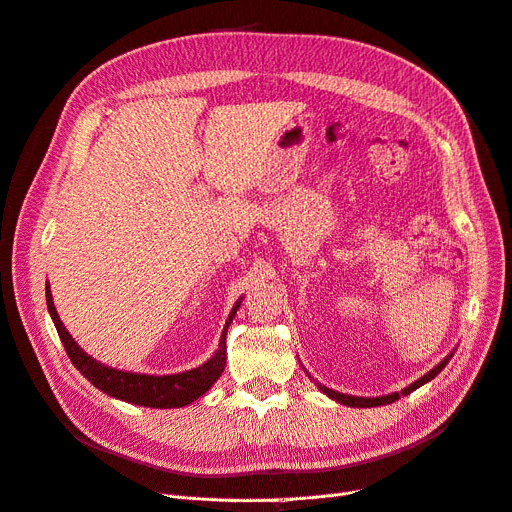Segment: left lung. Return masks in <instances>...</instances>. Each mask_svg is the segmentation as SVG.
<instances>
[{"instance_id": "8db88e82", "label": "left lung", "mask_w": 512, "mask_h": 512, "mask_svg": "<svg viewBox=\"0 0 512 512\" xmlns=\"http://www.w3.org/2000/svg\"><path fill=\"white\" fill-rule=\"evenodd\" d=\"M454 357V353H449L439 365H435L431 372L428 374H424L422 378H418L416 382H412L410 386H405L401 393H391V395H384V397H353V395H342V393H338V391H332V388H327V386H323V384H317L319 386V391L321 393H325L327 397L330 399H334V401H338V403H342V405H349V407H378V405H388V403H395L397 399H401V395H410L412 391H416V388H420L422 384H426V382H431L443 367L447 365V361Z\"/></svg>"}]
</instances>
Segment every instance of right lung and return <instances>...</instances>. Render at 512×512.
Returning a JSON list of instances; mask_svg holds the SVG:
<instances>
[{
  "mask_svg": "<svg viewBox=\"0 0 512 512\" xmlns=\"http://www.w3.org/2000/svg\"><path fill=\"white\" fill-rule=\"evenodd\" d=\"M241 300L243 298H239L233 306L227 325H224L222 330L218 351L214 353L212 359L195 367V370L182 372V374L151 376V374H134V372L115 370V367L102 365L100 361L84 353V349H81V346L73 340V336L65 330L63 321H60L56 313L50 285H46V302H48L50 317L56 325L60 340L65 344V351L71 363L77 367V370L84 374L98 388V391L107 393L109 397L128 401L134 405H142V407H159V410H168V407H185L193 403L201 395H206L210 391V386L220 378V374L224 372V363H227V330L239 309Z\"/></svg>",
  "mask_w": 512,
  "mask_h": 512,
  "instance_id": "right-lung-1",
  "label": "right lung"
}]
</instances>
